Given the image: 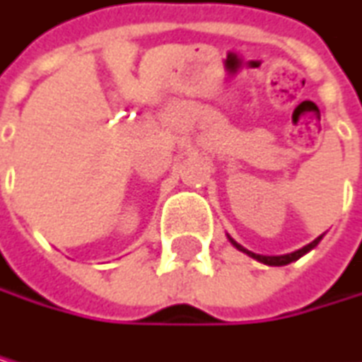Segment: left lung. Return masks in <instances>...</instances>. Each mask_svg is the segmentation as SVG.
Returning a JSON list of instances; mask_svg holds the SVG:
<instances>
[{
  "instance_id": "1",
  "label": "left lung",
  "mask_w": 362,
  "mask_h": 362,
  "mask_svg": "<svg viewBox=\"0 0 362 362\" xmlns=\"http://www.w3.org/2000/svg\"><path fill=\"white\" fill-rule=\"evenodd\" d=\"M322 240V235L318 237V240H313L311 244H307L305 248H300V250H296V253H288V255H255V253H250V250H246V248H242L240 244H235L233 240V244L240 248V250H244L246 255H250V257H255L257 262H264V264H269V267H284V264H291V262H296V259H300L305 253H309V250L313 248V246H318V242Z\"/></svg>"
}]
</instances>
